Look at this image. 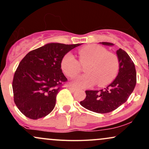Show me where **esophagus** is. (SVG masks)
<instances>
[{"instance_id": "obj_1", "label": "esophagus", "mask_w": 149, "mask_h": 149, "mask_svg": "<svg viewBox=\"0 0 149 149\" xmlns=\"http://www.w3.org/2000/svg\"><path fill=\"white\" fill-rule=\"evenodd\" d=\"M69 90L71 92H75L76 90V88H74V87H72V86H69Z\"/></svg>"}]
</instances>
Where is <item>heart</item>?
<instances>
[{
  "instance_id": "heart-1",
  "label": "heart",
  "mask_w": 149,
  "mask_h": 149,
  "mask_svg": "<svg viewBox=\"0 0 149 149\" xmlns=\"http://www.w3.org/2000/svg\"><path fill=\"white\" fill-rule=\"evenodd\" d=\"M81 65H85V74L75 78L71 84L78 88L91 87L97 83L104 86L112 81L119 68L118 59L115 54L108 52L105 47L98 45H89L78 51ZM61 69L68 77H73L79 72L80 64L71 54H65L61 61Z\"/></svg>"
}]
</instances>
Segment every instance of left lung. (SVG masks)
I'll list each match as a JSON object with an SVG mask.
<instances>
[{
	"label": "left lung",
	"instance_id": "left-lung-1",
	"mask_svg": "<svg viewBox=\"0 0 149 149\" xmlns=\"http://www.w3.org/2000/svg\"><path fill=\"white\" fill-rule=\"evenodd\" d=\"M104 45L113 46L111 42H100ZM119 63L118 76L107 88L101 90H87L86 97L80 102L82 107L98 113L111 112L123 104L134 90L136 83L134 64L125 51H116Z\"/></svg>",
	"mask_w": 149,
	"mask_h": 149
}]
</instances>
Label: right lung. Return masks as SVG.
I'll return each mask as SVG.
<instances>
[{
	"mask_svg": "<svg viewBox=\"0 0 149 149\" xmlns=\"http://www.w3.org/2000/svg\"><path fill=\"white\" fill-rule=\"evenodd\" d=\"M82 44L50 42L31 51L20 61L13 81L14 101L27 118L36 120L52 112L63 83L67 81L61 61Z\"/></svg>",
	"mask_w": 149,
	"mask_h": 149,
	"instance_id": "obj_1",
	"label": "right lung"
}]
</instances>
